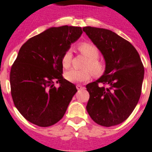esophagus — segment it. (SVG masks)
Masks as SVG:
<instances>
[{
    "instance_id": "obj_1",
    "label": "esophagus",
    "mask_w": 152,
    "mask_h": 152,
    "mask_svg": "<svg viewBox=\"0 0 152 152\" xmlns=\"http://www.w3.org/2000/svg\"><path fill=\"white\" fill-rule=\"evenodd\" d=\"M76 88H77V90H81V89H84V87H83L82 85H80V84H77L76 85Z\"/></svg>"
}]
</instances>
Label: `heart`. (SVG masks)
<instances>
[{
	"mask_svg": "<svg viewBox=\"0 0 152 152\" xmlns=\"http://www.w3.org/2000/svg\"><path fill=\"white\" fill-rule=\"evenodd\" d=\"M78 51L81 55L87 58L84 63V70L71 69L64 74L66 80L71 83H80L88 80L91 76V71L93 75L99 76L105 71V64L99 58V52L96 46L91 42H81L78 45ZM72 60V53L71 50H67L61 57V64L64 68H68L71 65Z\"/></svg>",
	"mask_w": 152,
	"mask_h": 152,
	"instance_id": "1",
	"label": "heart"
}]
</instances>
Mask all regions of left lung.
<instances>
[{
  "label": "left lung",
  "instance_id": "1",
  "mask_svg": "<svg viewBox=\"0 0 152 152\" xmlns=\"http://www.w3.org/2000/svg\"><path fill=\"white\" fill-rule=\"evenodd\" d=\"M83 31L106 62L104 75L86 85L90 95L87 111L97 124H120L139 102L144 76L143 63L134 46L111 30L88 26Z\"/></svg>",
  "mask_w": 152,
  "mask_h": 152
}]
</instances>
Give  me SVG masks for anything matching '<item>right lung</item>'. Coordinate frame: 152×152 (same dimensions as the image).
<instances>
[{"label": "right lung", "mask_w": 152, "mask_h": 152, "mask_svg": "<svg viewBox=\"0 0 152 152\" xmlns=\"http://www.w3.org/2000/svg\"><path fill=\"white\" fill-rule=\"evenodd\" d=\"M82 33L80 27L50 28L21 46L9 80L15 107L30 123L46 127L63 118L77 89L62 76L61 57Z\"/></svg>", "instance_id": "1"}]
</instances>
